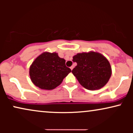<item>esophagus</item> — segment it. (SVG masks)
<instances>
[{
	"mask_svg": "<svg viewBox=\"0 0 133 133\" xmlns=\"http://www.w3.org/2000/svg\"><path fill=\"white\" fill-rule=\"evenodd\" d=\"M73 68H74V66H73V65H72V66L71 67V68H70V69H71V70H72V69H73Z\"/></svg>",
	"mask_w": 133,
	"mask_h": 133,
	"instance_id": "34e87169",
	"label": "esophagus"
}]
</instances>
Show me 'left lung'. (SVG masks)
I'll list each match as a JSON object with an SVG mask.
<instances>
[{
    "label": "left lung",
    "mask_w": 133,
    "mask_h": 133,
    "mask_svg": "<svg viewBox=\"0 0 133 133\" xmlns=\"http://www.w3.org/2000/svg\"><path fill=\"white\" fill-rule=\"evenodd\" d=\"M77 65L72 72L81 85L89 90L99 89L106 84L111 76L108 59L95 52L79 53L73 57Z\"/></svg>",
    "instance_id": "8db88e82"
}]
</instances>
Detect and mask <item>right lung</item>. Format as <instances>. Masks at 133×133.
Returning a JSON list of instances; mask_svg holds the SVG:
<instances>
[{
  "label": "right lung",
  "instance_id": "obj_1",
  "mask_svg": "<svg viewBox=\"0 0 133 133\" xmlns=\"http://www.w3.org/2000/svg\"><path fill=\"white\" fill-rule=\"evenodd\" d=\"M65 65L64 59L56 52H44L30 65L29 74L32 82L42 89L51 90L61 84L64 78L71 72Z\"/></svg>",
  "mask_w": 133,
  "mask_h": 133
}]
</instances>
